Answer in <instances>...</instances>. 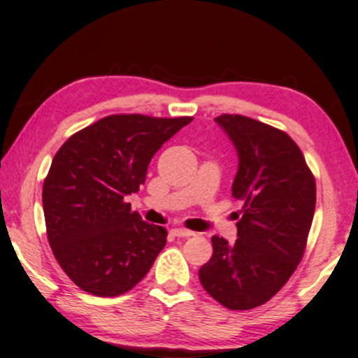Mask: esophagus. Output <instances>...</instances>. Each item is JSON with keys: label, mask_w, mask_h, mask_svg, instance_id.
Returning <instances> with one entry per match:
<instances>
[{"label": "esophagus", "mask_w": 358, "mask_h": 358, "mask_svg": "<svg viewBox=\"0 0 358 358\" xmlns=\"http://www.w3.org/2000/svg\"><path fill=\"white\" fill-rule=\"evenodd\" d=\"M171 233L174 234L176 238H191V236H194V233H192V231L184 229V228H172Z\"/></svg>", "instance_id": "obj_1"}]
</instances>
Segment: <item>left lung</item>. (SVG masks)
Segmentation results:
<instances>
[{
  "mask_svg": "<svg viewBox=\"0 0 358 358\" xmlns=\"http://www.w3.org/2000/svg\"><path fill=\"white\" fill-rule=\"evenodd\" d=\"M238 150L233 196L243 203L238 239L213 236L201 285L229 310H251L283 288L301 262L317 187L300 147L283 130L245 115L214 119Z\"/></svg>",
  "mask_w": 358,
  "mask_h": 358,
  "instance_id": "left-lung-1",
  "label": "left lung"
}]
</instances>
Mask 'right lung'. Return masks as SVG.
Here are the masks:
<instances>
[{
  "instance_id": "add662e5",
  "label": "right lung",
  "mask_w": 358,
  "mask_h": 358,
  "mask_svg": "<svg viewBox=\"0 0 358 358\" xmlns=\"http://www.w3.org/2000/svg\"><path fill=\"white\" fill-rule=\"evenodd\" d=\"M191 120L108 115L55 154L43 182L46 234L62 270L83 292L127 293L166 246V228L142 221L125 196L138 191L154 154Z\"/></svg>"
}]
</instances>
